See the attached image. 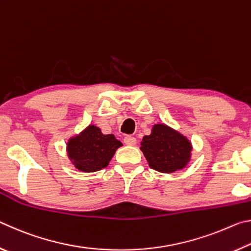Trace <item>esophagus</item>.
I'll list each match as a JSON object with an SVG mask.
<instances>
[{
  "label": "esophagus",
  "instance_id": "obj_1",
  "mask_svg": "<svg viewBox=\"0 0 251 251\" xmlns=\"http://www.w3.org/2000/svg\"><path fill=\"white\" fill-rule=\"evenodd\" d=\"M124 143L128 146H134L136 144V138L133 137V136H126L124 138Z\"/></svg>",
  "mask_w": 251,
  "mask_h": 251
}]
</instances>
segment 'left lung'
<instances>
[{"instance_id": "8db88e82", "label": "left lung", "mask_w": 251, "mask_h": 251, "mask_svg": "<svg viewBox=\"0 0 251 251\" xmlns=\"http://www.w3.org/2000/svg\"><path fill=\"white\" fill-rule=\"evenodd\" d=\"M141 151L151 168L174 173L184 168L190 159L192 144L185 136L164 124H156L151 135L144 136Z\"/></svg>"}]
</instances>
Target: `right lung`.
Instances as JSON below:
<instances>
[{
    "label": "right lung",
    "mask_w": 251,
    "mask_h": 251,
    "mask_svg": "<svg viewBox=\"0 0 251 251\" xmlns=\"http://www.w3.org/2000/svg\"><path fill=\"white\" fill-rule=\"evenodd\" d=\"M122 143L113 134L104 135L99 127L90 125L67 143V154L74 166L84 173H94L109 164Z\"/></svg>",
    "instance_id": "1"
}]
</instances>
